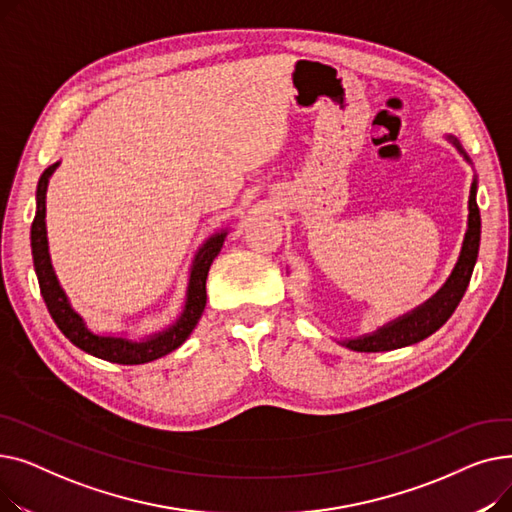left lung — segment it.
<instances>
[{
	"instance_id": "1",
	"label": "left lung",
	"mask_w": 512,
	"mask_h": 512,
	"mask_svg": "<svg viewBox=\"0 0 512 512\" xmlns=\"http://www.w3.org/2000/svg\"><path fill=\"white\" fill-rule=\"evenodd\" d=\"M448 141L459 149V153L471 164L469 155L463 151L461 143L456 141L452 134H448ZM475 195H477V178H473L471 193H469V218H467V232L461 247V255L454 265L452 274L444 282V286L434 294L432 299H427L423 305L415 307L413 311L388 321L386 326L378 328L371 334L348 338V340H342L340 344L357 353H384V351H394V348L421 342L423 338L432 336L436 330H440L446 324L448 317L454 313V309L459 307L463 299L473 274L475 261H477V253H479L481 215H479Z\"/></svg>"
}]
</instances>
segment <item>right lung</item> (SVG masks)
I'll use <instances>...</instances> for the list:
<instances>
[{
  "mask_svg": "<svg viewBox=\"0 0 512 512\" xmlns=\"http://www.w3.org/2000/svg\"><path fill=\"white\" fill-rule=\"evenodd\" d=\"M60 166V161L49 166L37 184V213L31 226V247H33V263H35V274L39 280L41 288V297L49 309V315L56 321V326L62 330V334L78 346L80 351H85L97 359L110 361V363H120V365H141L155 361L159 357H164L191 336L195 326L199 324V319L203 315L205 303H207V274L213 259L218 257L222 251L224 238L228 230L215 232L209 236L203 247L197 251L193 265H191V274H188V286H186V301L180 317L174 321L172 326L166 330L155 332L151 336H145L141 340H132L128 336H118V334H97L89 330L85 324V319L80 317L68 297L64 288L60 286V280L53 272L51 257H49V245H47V228H45V195H47V184L51 174L56 172Z\"/></svg>",
  "mask_w": 512,
  "mask_h": 512,
  "instance_id": "1",
  "label": "right lung"
}]
</instances>
